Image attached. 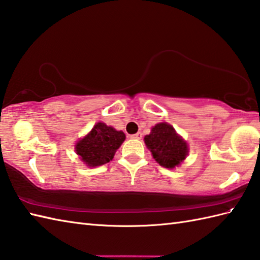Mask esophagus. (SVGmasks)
I'll return each instance as SVG.
<instances>
[{"instance_id":"obj_1","label":"esophagus","mask_w":260,"mask_h":260,"mask_svg":"<svg viewBox=\"0 0 260 260\" xmlns=\"http://www.w3.org/2000/svg\"><path fill=\"white\" fill-rule=\"evenodd\" d=\"M131 137H132V139H135V140H141L142 137H143V134L141 133V132H139V133H136V134H134V135H132Z\"/></svg>"}]
</instances>
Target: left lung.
<instances>
[{"label": "left lung", "mask_w": 260, "mask_h": 260, "mask_svg": "<svg viewBox=\"0 0 260 260\" xmlns=\"http://www.w3.org/2000/svg\"><path fill=\"white\" fill-rule=\"evenodd\" d=\"M144 142L155 161L167 169L179 167L189 153L187 143L176 133L173 126L165 121L152 127Z\"/></svg>", "instance_id": "8db88e82"}]
</instances>
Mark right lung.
I'll return each mask as SVG.
<instances>
[{
    "instance_id": "right-lung-1",
    "label": "right lung",
    "mask_w": 260,
    "mask_h": 260,
    "mask_svg": "<svg viewBox=\"0 0 260 260\" xmlns=\"http://www.w3.org/2000/svg\"><path fill=\"white\" fill-rule=\"evenodd\" d=\"M125 139L121 131H116L105 123H97L84 139L77 142L75 151L86 165L96 168L112 161Z\"/></svg>"
}]
</instances>
